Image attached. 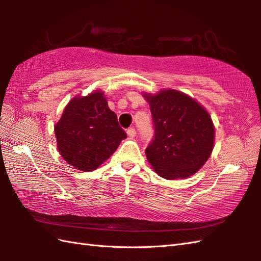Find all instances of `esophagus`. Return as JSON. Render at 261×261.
Returning <instances> with one entry per match:
<instances>
[{
	"label": "esophagus",
	"instance_id": "esophagus-1",
	"mask_svg": "<svg viewBox=\"0 0 261 261\" xmlns=\"http://www.w3.org/2000/svg\"><path fill=\"white\" fill-rule=\"evenodd\" d=\"M126 134L129 137H135L137 135V131H136L135 127H129V129L126 130Z\"/></svg>",
	"mask_w": 261,
	"mask_h": 261
}]
</instances>
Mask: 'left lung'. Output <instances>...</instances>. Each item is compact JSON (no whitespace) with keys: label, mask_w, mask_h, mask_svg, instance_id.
<instances>
[{"label":"left lung","mask_w":261,"mask_h":261,"mask_svg":"<svg viewBox=\"0 0 261 261\" xmlns=\"http://www.w3.org/2000/svg\"><path fill=\"white\" fill-rule=\"evenodd\" d=\"M145 97L150 105L154 130L146 148L148 162L166 179L195 174L213 150L214 126L210 114L178 91L166 90Z\"/></svg>","instance_id":"8db88e82"}]
</instances>
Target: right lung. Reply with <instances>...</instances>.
Here are the masks:
<instances>
[{"mask_svg": "<svg viewBox=\"0 0 261 261\" xmlns=\"http://www.w3.org/2000/svg\"><path fill=\"white\" fill-rule=\"evenodd\" d=\"M55 134L62 157L83 171L96 169L126 138L101 92L71 99Z\"/></svg>", "mask_w": 261, "mask_h": 261, "instance_id": "right-lung-1", "label": "right lung"}]
</instances>
